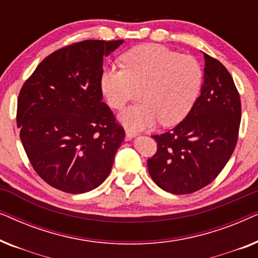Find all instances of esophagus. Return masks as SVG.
Here are the masks:
<instances>
[{"label": "esophagus", "instance_id": "obj_1", "mask_svg": "<svg viewBox=\"0 0 258 258\" xmlns=\"http://www.w3.org/2000/svg\"><path fill=\"white\" fill-rule=\"evenodd\" d=\"M137 134L135 132H133V130L130 129H125V140H132L133 137H135Z\"/></svg>", "mask_w": 258, "mask_h": 258}]
</instances>
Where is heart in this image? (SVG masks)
Wrapping results in <instances>:
<instances>
[{
    "mask_svg": "<svg viewBox=\"0 0 258 258\" xmlns=\"http://www.w3.org/2000/svg\"><path fill=\"white\" fill-rule=\"evenodd\" d=\"M202 82V67L194 56L160 44H142L122 55V68H105L100 86L115 110H121L140 90V103L126 108L119 121L141 130L157 121L163 125L182 121L195 103Z\"/></svg>",
    "mask_w": 258,
    "mask_h": 258,
    "instance_id": "b5f03b06",
    "label": "heart"
}]
</instances>
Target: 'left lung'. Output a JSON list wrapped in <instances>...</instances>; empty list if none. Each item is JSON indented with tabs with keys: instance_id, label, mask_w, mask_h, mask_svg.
I'll return each mask as SVG.
<instances>
[{
	"instance_id": "left-lung-1",
	"label": "left lung",
	"mask_w": 258,
	"mask_h": 258,
	"mask_svg": "<svg viewBox=\"0 0 258 258\" xmlns=\"http://www.w3.org/2000/svg\"><path fill=\"white\" fill-rule=\"evenodd\" d=\"M201 95L186 117L154 135L157 150L148 158L153 181L175 195L210 184L234 153L241 123V98L227 68L206 52Z\"/></svg>"
}]
</instances>
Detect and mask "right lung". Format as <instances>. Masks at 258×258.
<instances>
[{
    "label": "right lung",
    "instance_id": "add662e5",
    "mask_svg": "<svg viewBox=\"0 0 258 258\" xmlns=\"http://www.w3.org/2000/svg\"><path fill=\"white\" fill-rule=\"evenodd\" d=\"M123 40H86L47 56L21 88L16 122L36 174L52 188L82 194L111 170L123 126L102 102L103 56Z\"/></svg>",
    "mask_w": 258,
    "mask_h": 258
}]
</instances>
